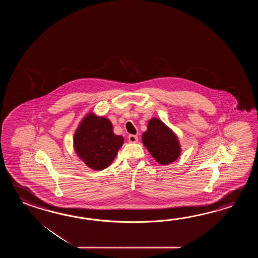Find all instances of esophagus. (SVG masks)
Returning a JSON list of instances; mask_svg holds the SVG:
<instances>
[{"label":"esophagus","mask_w":258,"mask_h":258,"mask_svg":"<svg viewBox=\"0 0 258 258\" xmlns=\"http://www.w3.org/2000/svg\"><path fill=\"white\" fill-rule=\"evenodd\" d=\"M128 141L130 143H137L138 141V137L137 136H135V135H130L129 137H128Z\"/></svg>","instance_id":"1"}]
</instances>
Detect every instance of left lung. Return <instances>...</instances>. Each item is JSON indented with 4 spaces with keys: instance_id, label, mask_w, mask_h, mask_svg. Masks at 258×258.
<instances>
[{
    "instance_id": "left-lung-1",
    "label": "left lung",
    "mask_w": 258,
    "mask_h": 258,
    "mask_svg": "<svg viewBox=\"0 0 258 258\" xmlns=\"http://www.w3.org/2000/svg\"><path fill=\"white\" fill-rule=\"evenodd\" d=\"M144 146L160 165L174 162L181 153V144L175 133L163 121L152 117L142 135Z\"/></svg>"
}]
</instances>
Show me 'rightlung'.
Returning <instances> with one entry per match:
<instances>
[{
	"mask_svg": "<svg viewBox=\"0 0 258 258\" xmlns=\"http://www.w3.org/2000/svg\"><path fill=\"white\" fill-rule=\"evenodd\" d=\"M124 139L113 133L111 121L90 111L84 116L74 135V149L88 168L101 170L116 158Z\"/></svg>",
	"mask_w": 258,
	"mask_h": 258,
	"instance_id": "add662e5",
	"label": "right lung"
}]
</instances>
